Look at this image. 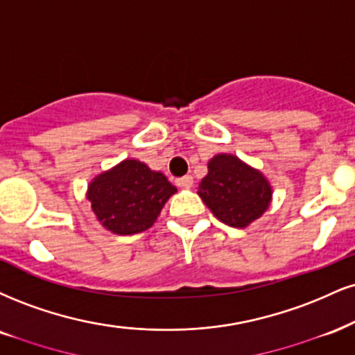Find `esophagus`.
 Listing matches in <instances>:
<instances>
[{
  "instance_id": "obj_1",
  "label": "esophagus",
  "mask_w": 355,
  "mask_h": 355,
  "mask_svg": "<svg viewBox=\"0 0 355 355\" xmlns=\"http://www.w3.org/2000/svg\"><path fill=\"white\" fill-rule=\"evenodd\" d=\"M177 185L182 187V189H190V187L193 185V178H191L190 175H185V177L177 178Z\"/></svg>"
}]
</instances>
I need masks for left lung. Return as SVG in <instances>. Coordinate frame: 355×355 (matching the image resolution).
Segmentation results:
<instances>
[{
    "mask_svg": "<svg viewBox=\"0 0 355 355\" xmlns=\"http://www.w3.org/2000/svg\"><path fill=\"white\" fill-rule=\"evenodd\" d=\"M198 195L220 221L245 228L270 207L271 187L261 172L238 157L221 153L208 162V175L200 183Z\"/></svg>",
    "mask_w": 355,
    "mask_h": 355,
    "instance_id": "left-lung-1",
    "label": "left lung"
}]
</instances>
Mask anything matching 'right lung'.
I'll return each mask as SVG.
<instances>
[{"mask_svg": "<svg viewBox=\"0 0 355 355\" xmlns=\"http://www.w3.org/2000/svg\"><path fill=\"white\" fill-rule=\"evenodd\" d=\"M177 189L139 160H123L89 185L87 200L105 228L117 234L145 232Z\"/></svg>", "mask_w": 355, "mask_h": 355, "instance_id": "add662e5", "label": "right lung"}]
</instances>
